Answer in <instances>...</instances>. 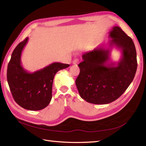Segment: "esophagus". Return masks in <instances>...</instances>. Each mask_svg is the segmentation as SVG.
I'll return each instance as SVG.
<instances>
[{"instance_id": "esophagus-1", "label": "esophagus", "mask_w": 146, "mask_h": 146, "mask_svg": "<svg viewBox=\"0 0 146 146\" xmlns=\"http://www.w3.org/2000/svg\"><path fill=\"white\" fill-rule=\"evenodd\" d=\"M79 62H80V61L78 59H75V60H74L73 61V63L74 64H78Z\"/></svg>"}]
</instances>
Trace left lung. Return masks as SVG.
<instances>
[{"label":"left lung","mask_w":146,"mask_h":146,"mask_svg":"<svg viewBox=\"0 0 146 146\" xmlns=\"http://www.w3.org/2000/svg\"><path fill=\"white\" fill-rule=\"evenodd\" d=\"M109 47L121 49L117 64L108 63L110 49L96 48L82 55L78 66L80 72L75 81L83 100L94 104H107L119 98L134 80L137 67V54L132 39L120 27L109 33Z\"/></svg>","instance_id":"obj_1"}]
</instances>
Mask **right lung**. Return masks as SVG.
Returning <instances> with one entry per match:
<instances>
[{"instance_id": "right-lung-1", "label": "right lung", "mask_w": 146, "mask_h": 146, "mask_svg": "<svg viewBox=\"0 0 146 146\" xmlns=\"http://www.w3.org/2000/svg\"><path fill=\"white\" fill-rule=\"evenodd\" d=\"M27 41L26 38L12 52L7 66V82L14 100L19 105L29 110H39L47 107L51 100L56 73L70 65L53 63L34 73L27 72L21 61L22 51Z\"/></svg>"}]
</instances>
